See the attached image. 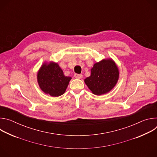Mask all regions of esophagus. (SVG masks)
Listing matches in <instances>:
<instances>
[{
  "label": "esophagus",
  "mask_w": 157,
  "mask_h": 157,
  "mask_svg": "<svg viewBox=\"0 0 157 157\" xmlns=\"http://www.w3.org/2000/svg\"><path fill=\"white\" fill-rule=\"evenodd\" d=\"M75 77L76 78H78V79H81L82 78V75H79V74H75Z\"/></svg>",
  "instance_id": "34e87169"
}]
</instances>
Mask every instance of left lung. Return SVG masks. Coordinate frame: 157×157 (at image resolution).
<instances>
[{"mask_svg":"<svg viewBox=\"0 0 157 157\" xmlns=\"http://www.w3.org/2000/svg\"><path fill=\"white\" fill-rule=\"evenodd\" d=\"M119 70L112 59H104L94 64L91 76L84 82L89 89L96 95L109 92L116 84L119 78Z\"/></svg>","mask_w":157,"mask_h":157,"instance_id":"obj_1","label":"left lung"}]
</instances>
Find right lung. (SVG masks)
I'll list each match as a JSON object with an SVG mask.
<instances>
[{
  "label": "right lung",
  "mask_w": 157,
  "mask_h": 157,
  "mask_svg": "<svg viewBox=\"0 0 157 157\" xmlns=\"http://www.w3.org/2000/svg\"><path fill=\"white\" fill-rule=\"evenodd\" d=\"M38 82L41 90L53 97L63 94L71 78L65 76L57 63L44 64L37 75Z\"/></svg>",
  "instance_id": "obj_1"
}]
</instances>
